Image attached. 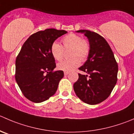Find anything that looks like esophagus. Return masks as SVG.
<instances>
[{"label":"esophagus","mask_w":134,"mask_h":134,"mask_svg":"<svg viewBox=\"0 0 134 134\" xmlns=\"http://www.w3.org/2000/svg\"><path fill=\"white\" fill-rule=\"evenodd\" d=\"M69 74V72H64V75H67Z\"/></svg>","instance_id":"34e87169"}]
</instances>
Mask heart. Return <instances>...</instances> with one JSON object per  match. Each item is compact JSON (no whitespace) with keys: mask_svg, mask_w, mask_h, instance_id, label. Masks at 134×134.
<instances>
[{"mask_svg":"<svg viewBox=\"0 0 134 134\" xmlns=\"http://www.w3.org/2000/svg\"><path fill=\"white\" fill-rule=\"evenodd\" d=\"M63 47L58 42H54L51 45L50 52L53 58L57 61L63 59L64 48H71L70 57L72 58L65 59L58 64V69L65 72H69L80 65L88 58L90 52V44L88 40L82 38L79 35L70 33L65 36L62 40Z\"/></svg>","mask_w":134,"mask_h":134,"instance_id":"1","label":"heart"}]
</instances>
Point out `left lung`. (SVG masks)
I'll return each mask as SVG.
<instances>
[{
    "label": "left lung",
    "mask_w": 134,
    "mask_h": 134,
    "mask_svg": "<svg viewBox=\"0 0 134 134\" xmlns=\"http://www.w3.org/2000/svg\"><path fill=\"white\" fill-rule=\"evenodd\" d=\"M88 38L90 52L88 59L79 69L87 75L79 74L74 84L75 93L86 103L96 105L103 102L111 94L117 81L118 64L106 40L96 32L79 30Z\"/></svg>",
    "instance_id": "left-lung-1"
}]
</instances>
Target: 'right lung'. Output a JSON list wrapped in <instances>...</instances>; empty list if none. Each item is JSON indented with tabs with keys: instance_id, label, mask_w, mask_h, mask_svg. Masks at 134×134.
<instances>
[{
	"instance_id": "obj_1",
	"label": "right lung",
	"mask_w": 134,
	"mask_h": 134,
	"mask_svg": "<svg viewBox=\"0 0 134 134\" xmlns=\"http://www.w3.org/2000/svg\"><path fill=\"white\" fill-rule=\"evenodd\" d=\"M65 30L47 29L30 36L24 42L15 60V78L25 97L34 103H41L54 95L63 71H54L55 59L50 48Z\"/></svg>"
}]
</instances>
